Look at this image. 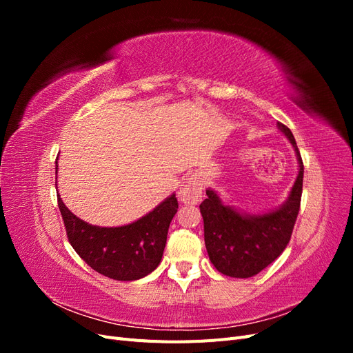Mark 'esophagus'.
<instances>
[{
  "label": "esophagus",
  "instance_id": "obj_1",
  "mask_svg": "<svg viewBox=\"0 0 353 353\" xmlns=\"http://www.w3.org/2000/svg\"><path fill=\"white\" fill-rule=\"evenodd\" d=\"M201 191H203L201 176L191 175L179 185L178 197L184 203V205H197L201 199Z\"/></svg>",
  "mask_w": 353,
  "mask_h": 353
}]
</instances>
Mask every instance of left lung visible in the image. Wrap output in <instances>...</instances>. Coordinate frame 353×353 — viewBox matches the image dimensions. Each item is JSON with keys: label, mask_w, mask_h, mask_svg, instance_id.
Segmentation results:
<instances>
[{"label": "left lung", "mask_w": 353, "mask_h": 353, "mask_svg": "<svg viewBox=\"0 0 353 353\" xmlns=\"http://www.w3.org/2000/svg\"><path fill=\"white\" fill-rule=\"evenodd\" d=\"M292 143L299 163L294 184L283 205L265 213H245L225 205L215 190L208 188L200 205L205 223V244L215 268L234 279H250L272 263L290 241L301 208L303 162L292 131L276 123Z\"/></svg>", "instance_id": "left-lung-1"}]
</instances>
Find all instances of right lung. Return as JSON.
Here are the masks:
<instances>
[{
  "instance_id": "add662e5",
  "label": "right lung",
  "mask_w": 353,
  "mask_h": 353,
  "mask_svg": "<svg viewBox=\"0 0 353 353\" xmlns=\"http://www.w3.org/2000/svg\"><path fill=\"white\" fill-rule=\"evenodd\" d=\"M57 169L56 160V174ZM57 201L74 252L94 271L117 281L140 280L157 268L166 245L169 223L178 210V200L170 194L152 212L128 225L97 227L72 213L60 196Z\"/></svg>"
}]
</instances>
